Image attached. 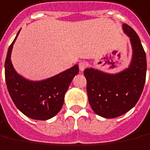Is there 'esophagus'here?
Returning a JSON list of instances; mask_svg holds the SVG:
<instances>
[{"label": "esophagus", "mask_w": 150, "mask_h": 150, "mask_svg": "<svg viewBox=\"0 0 150 150\" xmlns=\"http://www.w3.org/2000/svg\"><path fill=\"white\" fill-rule=\"evenodd\" d=\"M87 67V64L86 63V62H80L79 63V69H80V71H84L85 69Z\"/></svg>", "instance_id": "obj_1"}]
</instances>
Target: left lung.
Segmentation results:
<instances>
[{"label": "left lung", "instance_id": "8db88e82", "mask_svg": "<svg viewBox=\"0 0 150 150\" xmlns=\"http://www.w3.org/2000/svg\"><path fill=\"white\" fill-rule=\"evenodd\" d=\"M122 29L132 47L128 68L114 74L93 68L84 71L90 105L96 114L105 118H114L132 109L139 100L145 83L146 55L140 38L127 24L123 23Z\"/></svg>", "mask_w": 150, "mask_h": 150}]
</instances>
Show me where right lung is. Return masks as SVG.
Returning <instances> with one entry per match:
<instances>
[{
    "label": "right lung",
    "instance_id": "add662e5",
    "mask_svg": "<svg viewBox=\"0 0 150 150\" xmlns=\"http://www.w3.org/2000/svg\"><path fill=\"white\" fill-rule=\"evenodd\" d=\"M14 42L10 45L6 63L5 75L8 91L15 106L24 115L36 120H47L60 111L64 101V95L73 78L79 72L75 64L54 77L42 81H30L14 70L10 56Z\"/></svg>",
    "mask_w": 150,
    "mask_h": 150
}]
</instances>
